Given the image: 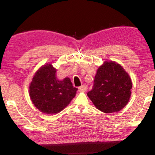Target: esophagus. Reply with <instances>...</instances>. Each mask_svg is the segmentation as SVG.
I'll return each instance as SVG.
<instances>
[{"instance_id":"34e87169","label":"esophagus","mask_w":155,"mask_h":155,"mask_svg":"<svg viewBox=\"0 0 155 155\" xmlns=\"http://www.w3.org/2000/svg\"><path fill=\"white\" fill-rule=\"evenodd\" d=\"M87 90V86L86 85H83L82 86H81V87H78V91H79L80 92H85Z\"/></svg>"}]
</instances>
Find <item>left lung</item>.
<instances>
[{"mask_svg": "<svg viewBox=\"0 0 155 155\" xmlns=\"http://www.w3.org/2000/svg\"><path fill=\"white\" fill-rule=\"evenodd\" d=\"M131 89L132 82L124 68L114 61H105L98 68L92 90L87 94L97 109L111 114L127 105Z\"/></svg>", "mask_w": 155, "mask_h": 155, "instance_id": "left-lung-1", "label": "left lung"}]
</instances>
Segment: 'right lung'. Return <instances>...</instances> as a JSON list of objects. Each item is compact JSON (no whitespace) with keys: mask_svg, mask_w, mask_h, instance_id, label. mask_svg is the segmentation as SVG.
Here are the masks:
<instances>
[{"mask_svg":"<svg viewBox=\"0 0 155 155\" xmlns=\"http://www.w3.org/2000/svg\"><path fill=\"white\" fill-rule=\"evenodd\" d=\"M56 69L51 64L43 65L34 75L29 86L31 101L37 109L44 114H53L62 111L76 95L69 78L59 81Z\"/></svg>","mask_w":155,"mask_h":155,"instance_id":"add662e5","label":"right lung"}]
</instances>
